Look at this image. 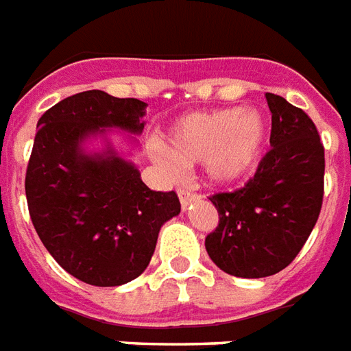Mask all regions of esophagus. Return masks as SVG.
I'll use <instances>...</instances> for the list:
<instances>
[{
  "label": "esophagus",
  "instance_id": "34e87169",
  "mask_svg": "<svg viewBox=\"0 0 351 351\" xmlns=\"http://www.w3.org/2000/svg\"><path fill=\"white\" fill-rule=\"evenodd\" d=\"M178 197H180V204H182V208H188L189 204L197 199H201L199 193H195L193 189L189 188H178Z\"/></svg>",
  "mask_w": 351,
  "mask_h": 351
}]
</instances>
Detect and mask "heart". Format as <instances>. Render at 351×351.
<instances>
[{
  "label": "heart",
  "instance_id": "1",
  "mask_svg": "<svg viewBox=\"0 0 351 351\" xmlns=\"http://www.w3.org/2000/svg\"><path fill=\"white\" fill-rule=\"evenodd\" d=\"M268 123L261 111L225 108L184 117L169 130L156 160L176 175L180 165L206 163L215 184H234L249 176L261 162Z\"/></svg>",
  "mask_w": 351,
  "mask_h": 351
}]
</instances>
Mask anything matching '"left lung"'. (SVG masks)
I'll return each mask as SVG.
<instances>
[{
  "label": "left lung",
  "mask_w": 351,
  "mask_h": 351,
  "mask_svg": "<svg viewBox=\"0 0 351 351\" xmlns=\"http://www.w3.org/2000/svg\"><path fill=\"white\" fill-rule=\"evenodd\" d=\"M271 149L243 188L210 195L219 223L204 245L225 274L258 279L279 274L313 232L324 201V145L313 119L266 93Z\"/></svg>",
  "instance_id": "obj_1"
}]
</instances>
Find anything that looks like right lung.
<instances>
[{"mask_svg": "<svg viewBox=\"0 0 351 351\" xmlns=\"http://www.w3.org/2000/svg\"><path fill=\"white\" fill-rule=\"evenodd\" d=\"M145 106L83 90L38 119L25 171L31 221L57 264L87 285L119 287L139 277L162 225L180 212L175 191H152L111 150L90 158L80 149L100 128L141 132Z\"/></svg>", "mask_w": 351, "mask_h": 351, "instance_id": "1", "label": "right lung"}]
</instances>
